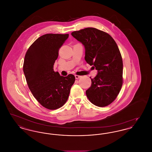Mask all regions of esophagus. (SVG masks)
Wrapping results in <instances>:
<instances>
[{"label": "esophagus", "instance_id": "1", "mask_svg": "<svg viewBox=\"0 0 152 152\" xmlns=\"http://www.w3.org/2000/svg\"><path fill=\"white\" fill-rule=\"evenodd\" d=\"M75 78H76V79H80V77H81V76H79V75H75Z\"/></svg>", "mask_w": 152, "mask_h": 152}]
</instances>
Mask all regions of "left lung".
<instances>
[{"instance_id": "1", "label": "left lung", "mask_w": 152, "mask_h": 152, "mask_svg": "<svg viewBox=\"0 0 152 152\" xmlns=\"http://www.w3.org/2000/svg\"><path fill=\"white\" fill-rule=\"evenodd\" d=\"M71 35L84 45L86 61L98 71L86 91L88 99L99 107L108 105L123 86V59L117 44L108 33L95 28L74 31Z\"/></svg>"}]
</instances>
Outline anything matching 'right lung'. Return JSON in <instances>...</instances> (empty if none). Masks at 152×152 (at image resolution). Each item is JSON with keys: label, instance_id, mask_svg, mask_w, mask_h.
Here are the masks:
<instances>
[{"label": "right lung", "instance_id": "add662e5", "mask_svg": "<svg viewBox=\"0 0 152 152\" xmlns=\"http://www.w3.org/2000/svg\"><path fill=\"white\" fill-rule=\"evenodd\" d=\"M68 34H47L31 44L24 60L23 72L31 92L43 107L55 110L67 101L75 81L73 75L60 76L53 71L58 50Z\"/></svg>", "mask_w": 152, "mask_h": 152}]
</instances>
